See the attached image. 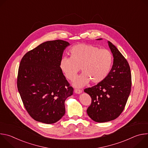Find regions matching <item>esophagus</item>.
<instances>
[{
	"instance_id": "obj_1",
	"label": "esophagus",
	"mask_w": 148,
	"mask_h": 148,
	"mask_svg": "<svg viewBox=\"0 0 148 148\" xmlns=\"http://www.w3.org/2000/svg\"><path fill=\"white\" fill-rule=\"evenodd\" d=\"M74 91L75 93L77 94H80L82 92V90H79V89H75L74 90Z\"/></svg>"
}]
</instances>
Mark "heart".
I'll return each instance as SVG.
<instances>
[{"mask_svg": "<svg viewBox=\"0 0 148 148\" xmlns=\"http://www.w3.org/2000/svg\"><path fill=\"white\" fill-rule=\"evenodd\" d=\"M70 54V57L61 59L60 68L70 81L74 80L81 68L82 73L74 80L75 87H82L90 81L93 84L100 83L108 77L112 69L113 56L107 49L80 44L72 47Z\"/></svg>", "mask_w": 148, "mask_h": 148, "instance_id": "b5f03b06", "label": "heart"}]
</instances>
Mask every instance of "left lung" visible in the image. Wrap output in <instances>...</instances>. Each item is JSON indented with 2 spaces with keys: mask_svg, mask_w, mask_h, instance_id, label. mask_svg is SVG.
I'll return each mask as SVG.
<instances>
[{
  "mask_svg": "<svg viewBox=\"0 0 148 148\" xmlns=\"http://www.w3.org/2000/svg\"><path fill=\"white\" fill-rule=\"evenodd\" d=\"M108 45L114 57L109 75L101 82L84 89V92L91 98V103L87 110V114L97 122L117 118L123 111L131 90L129 63L110 41Z\"/></svg>",
  "mask_w": 148,
  "mask_h": 148,
  "instance_id": "8db88e82",
  "label": "left lung"
}]
</instances>
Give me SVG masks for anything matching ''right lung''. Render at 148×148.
<instances>
[{
	"mask_svg": "<svg viewBox=\"0 0 148 148\" xmlns=\"http://www.w3.org/2000/svg\"><path fill=\"white\" fill-rule=\"evenodd\" d=\"M69 42L47 41L26 53L20 61L17 87L24 106L35 121L47 124L65 114L64 101L73 88L60 68Z\"/></svg>",
	"mask_w": 148,
	"mask_h": 148,
	"instance_id": "right-lung-1",
	"label": "right lung"
}]
</instances>
